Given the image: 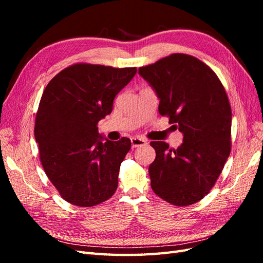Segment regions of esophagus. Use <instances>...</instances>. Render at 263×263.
Wrapping results in <instances>:
<instances>
[{"instance_id":"esophagus-1","label":"esophagus","mask_w":263,"mask_h":263,"mask_svg":"<svg viewBox=\"0 0 263 263\" xmlns=\"http://www.w3.org/2000/svg\"><path fill=\"white\" fill-rule=\"evenodd\" d=\"M132 140V147L133 148H137L140 146H145L147 144V141L142 138H138V137H134L130 139Z\"/></svg>"}]
</instances>
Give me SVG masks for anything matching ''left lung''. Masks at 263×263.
Instances as JSON below:
<instances>
[{"label": "left lung", "instance_id": "8db88e82", "mask_svg": "<svg viewBox=\"0 0 263 263\" xmlns=\"http://www.w3.org/2000/svg\"><path fill=\"white\" fill-rule=\"evenodd\" d=\"M138 72L160 100L159 113L183 134L177 150L164 141L150 142L156 150L151 189L172 205H192L209 194L232 150L226 91L216 73L190 54L172 53Z\"/></svg>", "mask_w": 263, "mask_h": 263}]
</instances>
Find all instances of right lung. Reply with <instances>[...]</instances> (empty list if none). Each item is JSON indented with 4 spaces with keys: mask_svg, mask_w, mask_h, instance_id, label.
Segmentation results:
<instances>
[{
    "mask_svg": "<svg viewBox=\"0 0 263 263\" xmlns=\"http://www.w3.org/2000/svg\"><path fill=\"white\" fill-rule=\"evenodd\" d=\"M136 72L135 67L76 63L47 84L36 114L35 139L47 177L70 204L91 208L115 193L132 142L101 136L98 123L112 113L115 97Z\"/></svg>",
    "mask_w": 263,
    "mask_h": 263,
    "instance_id": "add662e5",
    "label": "right lung"
}]
</instances>
